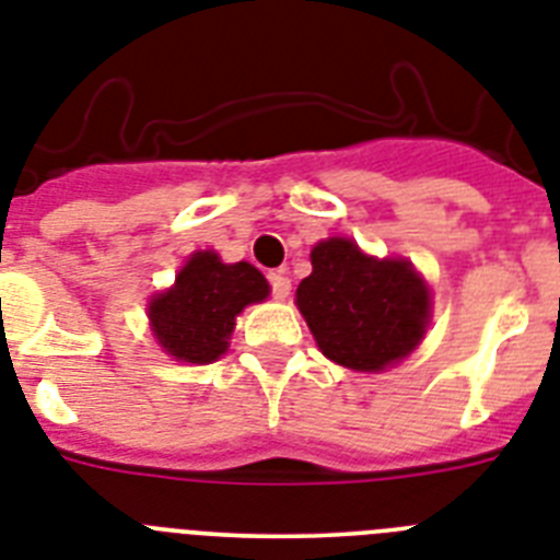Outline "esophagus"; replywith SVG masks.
Here are the masks:
<instances>
[{"mask_svg": "<svg viewBox=\"0 0 560 560\" xmlns=\"http://www.w3.org/2000/svg\"><path fill=\"white\" fill-rule=\"evenodd\" d=\"M269 283H271V294H275L277 300H285V298H289L291 280H289V277H285V271H271V275H269Z\"/></svg>", "mask_w": 560, "mask_h": 560, "instance_id": "obj_1", "label": "esophagus"}]
</instances>
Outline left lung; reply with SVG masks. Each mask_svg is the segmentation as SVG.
I'll use <instances>...</instances> for the list:
<instances>
[{"instance_id":"obj_1","label":"left lung","mask_w":560,"mask_h":560,"mask_svg":"<svg viewBox=\"0 0 560 560\" xmlns=\"http://www.w3.org/2000/svg\"><path fill=\"white\" fill-rule=\"evenodd\" d=\"M294 303L337 366L383 372L418 349L432 294L409 260H377L354 240L329 237L312 248V275L298 285Z\"/></svg>"}]
</instances>
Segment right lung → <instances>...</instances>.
<instances>
[{
    "label": "right lung",
    "instance_id": "1",
    "mask_svg": "<svg viewBox=\"0 0 560 560\" xmlns=\"http://www.w3.org/2000/svg\"><path fill=\"white\" fill-rule=\"evenodd\" d=\"M269 283L252 262H223L194 252L174 285L148 303L156 343L179 363H214L225 354L237 314L269 298Z\"/></svg>",
    "mask_w": 560,
    "mask_h": 560
}]
</instances>
